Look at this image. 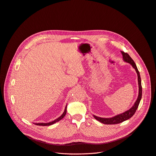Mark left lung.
<instances>
[{"label": "left lung", "mask_w": 156, "mask_h": 156, "mask_svg": "<svg viewBox=\"0 0 156 156\" xmlns=\"http://www.w3.org/2000/svg\"><path fill=\"white\" fill-rule=\"evenodd\" d=\"M121 53L123 55V58L124 61L130 63L133 66V67L135 69V70L137 73L138 85H139V94H138V99H137L136 101L135 102L134 105H133L129 110L126 111V112H125L123 114H121L120 115H116V116H115L112 118H108V119L101 118V117H96V116L94 115V119H96L97 120H98L99 122H100L102 123L107 124V125H114V124L120 123H122V122L130 119L136 112V110L138 107V105L140 104V101L141 99V97H142L141 80L140 72H139V71L137 69V66H136L135 62L133 61V60L130 57V56L126 52H124L123 51H121Z\"/></svg>", "instance_id": "obj_1"}]
</instances>
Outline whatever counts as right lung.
<instances>
[{
	"label": "right lung",
	"instance_id": "add662e5",
	"mask_svg": "<svg viewBox=\"0 0 156 156\" xmlns=\"http://www.w3.org/2000/svg\"><path fill=\"white\" fill-rule=\"evenodd\" d=\"M66 106L65 107V111H64V112L63 113V114L60 117H59L58 119H57L56 120H54L51 122H49V123H34V124L36 125H39V126H49V125H51L60 121V120H62L65 117V115H66Z\"/></svg>",
	"mask_w": 156,
	"mask_h": 156
}]
</instances>
